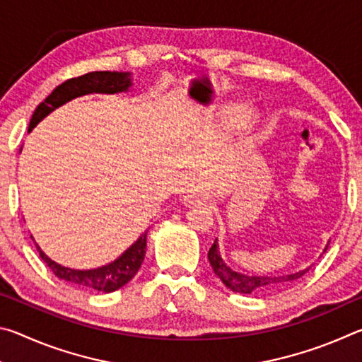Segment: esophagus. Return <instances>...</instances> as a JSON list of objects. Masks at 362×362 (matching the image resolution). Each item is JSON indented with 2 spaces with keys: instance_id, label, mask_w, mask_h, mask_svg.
Masks as SVG:
<instances>
[{
  "instance_id": "esophagus-1",
  "label": "esophagus",
  "mask_w": 362,
  "mask_h": 362,
  "mask_svg": "<svg viewBox=\"0 0 362 362\" xmlns=\"http://www.w3.org/2000/svg\"><path fill=\"white\" fill-rule=\"evenodd\" d=\"M183 206L187 207H196V206H206L207 204V198L204 194H187L183 198Z\"/></svg>"
}]
</instances>
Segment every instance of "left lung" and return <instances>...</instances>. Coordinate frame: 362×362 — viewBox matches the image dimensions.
<instances>
[{"label":"left lung","mask_w":362,"mask_h":362,"mask_svg":"<svg viewBox=\"0 0 362 362\" xmlns=\"http://www.w3.org/2000/svg\"><path fill=\"white\" fill-rule=\"evenodd\" d=\"M326 249H324V252H326ZM207 259H209L214 273L217 274V278L222 281L225 287H228L230 291L238 293H260L278 289V287H283L292 283V281L302 278L303 274L308 272V268H305L291 274H281V276H268V274H262V276H259V274L240 273L226 265L222 255H220L217 240L214 241L209 252H207Z\"/></svg>","instance_id":"left-lung-1"}]
</instances>
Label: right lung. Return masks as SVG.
<instances>
[{
  "instance_id": "obj_1",
  "label": "right lung",
  "mask_w": 362,
  "mask_h": 362,
  "mask_svg": "<svg viewBox=\"0 0 362 362\" xmlns=\"http://www.w3.org/2000/svg\"><path fill=\"white\" fill-rule=\"evenodd\" d=\"M132 86V73L129 71H93L86 73L83 76L66 79L65 83L57 86L51 94L41 102L33 112L32 119L28 124V132L46 118L54 110L65 105L76 97H83L88 94H119L127 93ZM146 230L139 236V240L127 247L118 259L107 263V265L93 268V269H75L60 265L42 252L41 247L36 244L40 257L46 262V265L52 269L57 278L69 281V283L89 287V289L99 292H115L126 286L136 276L139 268L142 267L145 254H146Z\"/></svg>"
}]
</instances>
